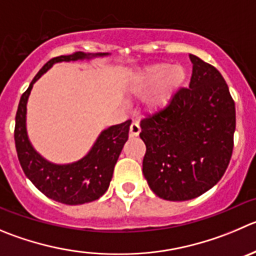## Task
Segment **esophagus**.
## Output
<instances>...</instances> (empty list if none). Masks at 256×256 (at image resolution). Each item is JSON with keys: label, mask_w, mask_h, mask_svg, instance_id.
<instances>
[{"label": "esophagus", "mask_w": 256, "mask_h": 256, "mask_svg": "<svg viewBox=\"0 0 256 256\" xmlns=\"http://www.w3.org/2000/svg\"><path fill=\"white\" fill-rule=\"evenodd\" d=\"M140 124L133 122L130 126V137H137V136H140Z\"/></svg>", "instance_id": "esophagus-1"}]
</instances>
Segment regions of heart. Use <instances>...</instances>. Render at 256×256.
Wrapping results in <instances>:
<instances>
[{
  "mask_svg": "<svg viewBox=\"0 0 256 256\" xmlns=\"http://www.w3.org/2000/svg\"><path fill=\"white\" fill-rule=\"evenodd\" d=\"M186 79L187 72L182 65L171 66L170 64H157L147 68L138 75L130 92L136 96H143L160 84L148 103L152 110H160L170 103L172 96L182 88Z\"/></svg>",
  "mask_w": 256,
  "mask_h": 256,
  "instance_id": "obj_1",
  "label": "heart"
}]
</instances>
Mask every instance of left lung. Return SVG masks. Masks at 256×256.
Wrapping results in <instances>:
<instances>
[{"instance_id": "left-lung-1", "label": "left lung", "mask_w": 256, "mask_h": 256, "mask_svg": "<svg viewBox=\"0 0 256 256\" xmlns=\"http://www.w3.org/2000/svg\"><path fill=\"white\" fill-rule=\"evenodd\" d=\"M192 76L168 106L140 120L143 174L168 201L196 198L212 188L230 162L235 103L216 68L190 54Z\"/></svg>"}]
</instances>
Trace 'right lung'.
<instances>
[{
  "mask_svg": "<svg viewBox=\"0 0 256 256\" xmlns=\"http://www.w3.org/2000/svg\"><path fill=\"white\" fill-rule=\"evenodd\" d=\"M108 52L85 54L82 51L54 58L36 74L28 90L22 94L16 113L14 144L17 157L26 177L48 198L65 205H82L96 201L108 190L114 166L128 140L132 120L112 126L102 130L89 152L72 163L58 164L44 158L31 144L26 128L28 100L34 84L56 62L90 60L108 56Z\"/></svg>",
  "mask_w": 256,
  "mask_h": 256,
  "instance_id": "obj_1",
  "label": "right lung"
}]
</instances>
